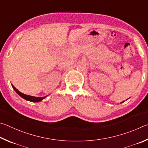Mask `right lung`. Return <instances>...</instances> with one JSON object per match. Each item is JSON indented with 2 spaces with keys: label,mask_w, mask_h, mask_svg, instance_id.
Returning a JSON list of instances; mask_svg holds the SVG:
<instances>
[{
  "label": "right lung",
  "mask_w": 148,
  "mask_h": 148,
  "mask_svg": "<svg viewBox=\"0 0 148 148\" xmlns=\"http://www.w3.org/2000/svg\"><path fill=\"white\" fill-rule=\"evenodd\" d=\"M12 86L13 87V88L14 89V90L15 92H16L18 94H19L21 97L24 98L25 99L27 100V101H32V102H39V101H41V100H43L44 98H45V97H34V96H31V95H26L23 94V93L20 92L19 90H17L15 88L14 86V85L12 84Z\"/></svg>",
  "instance_id": "obj_1"
}]
</instances>
